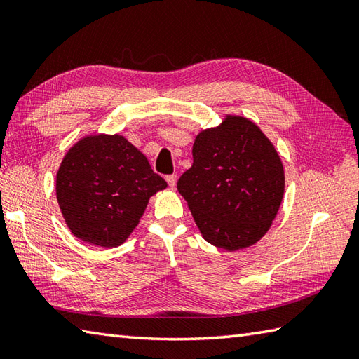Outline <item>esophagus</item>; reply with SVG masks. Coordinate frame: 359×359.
Instances as JSON below:
<instances>
[{
  "label": "esophagus",
  "mask_w": 359,
  "mask_h": 359,
  "mask_svg": "<svg viewBox=\"0 0 359 359\" xmlns=\"http://www.w3.org/2000/svg\"><path fill=\"white\" fill-rule=\"evenodd\" d=\"M166 182H168V185H170V188H175V184H177V175L175 174H170V175H166Z\"/></svg>",
  "instance_id": "obj_1"
}]
</instances>
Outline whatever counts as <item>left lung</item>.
Returning <instances> with one entry per match:
<instances>
[{"instance_id": "1", "label": "left lung", "mask_w": 359, "mask_h": 359, "mask_svg": "<svg viewBox=\"0 0 359 359\" xmlns=\"http://www.w3.org/2000/svg\"><path fill=\"white\" fill-rule=\"evenodd\" d=\"M284 185V166L261 129L226 117L196 137L193 166L180 175L177 189L205 241L234 251L269 231Z\"/></svg>"}]
</instances>
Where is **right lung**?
Here are the masks:
<instances>
[{
  "mask_svg": "<svg viewBox=\"0 0 359 359\" xmlns=\"http://www.w3.org/2000/svg\"><path fill=\"white\" fill-rule=\"evenodd\" d=\"M163 188L148 158L121 135L75 143L57 172V199L69 230L104 248L126 241L149 197Z\"/></svg>",
  "mask_w": 359,
  "mask_h": 359,
  "instance_id": "right-lung-1",
  "label": "right lung"
}]
</instances>
